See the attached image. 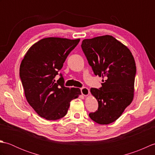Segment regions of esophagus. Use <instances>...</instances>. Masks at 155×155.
<instances>
[{"label": "esophagus", "mask_w": 155, "mask_h": 155, "mask_svg": "<svg viewBox=\"0 0 155 155\" xmlns=\"http://www.w3.org/2000/svg\"><path fill=\"white\" fill-rule=\"evenodd\" d=\"M81 94L84 95V96H87V95L89 94V90L87 87H83L81 88Z\"/></svg>", "instance_id": "esophagus-1"}]
</instances>
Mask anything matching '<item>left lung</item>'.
Instances as JSON below:
<instances>
[{"mask_svg":"<svg viewBox=\"0 0 155 155\" xmlns=\"http://www.w3.org/2000/svg\"><path fill=\"white\" fill-rule=\"evenodd\" d=\"M81 48L94 74L104 78L101 88H91L98 107L89 117L98 124L113 123L133 99L137 72L133 56L110 35L84 39Z\"/></svg>","mask_w":155,"mask_h":155,"instance_id":"left-lung-1","label":"left lung"}]
</instances>
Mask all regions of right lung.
Returning <instances> with one entry per match:
<instances>
[{
	"mask_svg": "<svg viewBox=\"0 0 155 155\" xmlns=\"http://www.w3.org/2000/svg\"><path fill=\"white\" fill-rule=\"evenodd\" d=\"M80 39L49 37L42 38L28 49L20 66V78L29 104L39 116L58 120L67 113L72 99L81 94L78 88L64 87L58 74L66 58Z\"/></svg>",
	"mask_w": 155,
	"mask_h": 155,
	"instance_id": "obj_1",
	"label": "right lung"
}]
</instances>
